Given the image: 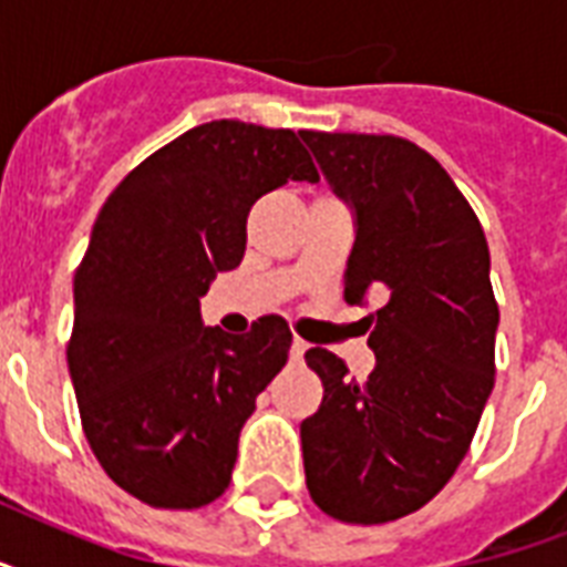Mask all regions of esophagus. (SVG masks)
<instances>
[{
	"instance_id": "obj_1",
	"label": "esophagus",
	"mask_w": 567,
	"mask_h": 567,
	"mask_svg": "<svg viewBox=\"0 0 567 567\" xmlns=\"http://www.w3.org/2000/svg\"><path fill=\"white\" fill-rule=\"evenodd\" d=\"M306 350H309V344H306L302 338H293V344H291V359H293V362H300Z\"/></svg>"
}]
</instances>
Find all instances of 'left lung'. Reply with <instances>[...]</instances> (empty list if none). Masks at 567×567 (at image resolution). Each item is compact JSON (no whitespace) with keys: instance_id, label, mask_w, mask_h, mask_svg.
<instances>
[{"instance_id":"8db88e82","label":"left lung","mask_w":567,"mask_h":567,"mask_svg":"<svg viewBox=\"0 0 567 567\" xmlns=\"http://www.w3.org/2000/svg\"><path fill=\"white\" fill-rule=\"evenodd\" d=\"M355 214L344 300L364 318L377 368L364 382L323 347L306 353L323 403L300 423L311 501L347 524H388L435 497L465 458L494 388L501 309L488 244L447 171L394 135L302 132Z\"/></svg>"}]
</instances>
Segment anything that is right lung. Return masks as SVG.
<instances>
[{
  "instance_id": "obj_1",
  "label": "right lung",
  "mask_w": 567,
  "mask_h": 567,
  "mask_svg": "<svg viewBox=\"0 0 567 567\" xmlns=\"http://www.w3.org/2000/svg\"><path fill=\"white\" fill-rule=\"evenodd\" d=\"M291 128L212 120L141 162L102 205L73 279L66 364L93 456L155 509L229 488L240 426L282 371L279 315L247 336L203 327L199 297L247 249V214L285 182H318Z\"/></svg>"
}]
</instances>
